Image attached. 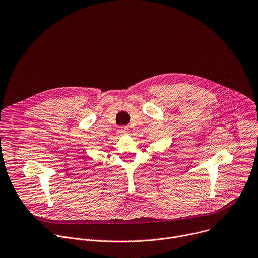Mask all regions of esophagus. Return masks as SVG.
I'll return each mask as SVG.
<instances>
[{
    "label": "esophagus",
    "mask_w": 258,
    "mask_h": 258,
    "mask_svg": "<svg viewBox=\"0 0 258 258\" xmlns=\"http://www.w3.org/2000/svg\"><path fill=\"white\" fill-rule=\"evenodd\" d=\"M127 132H128L127 126H119L118 127V133H120V134H124V133H127Z\"/></svg>",
    "instance_id": "obj_1"
}]
</instances>
